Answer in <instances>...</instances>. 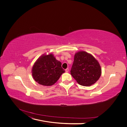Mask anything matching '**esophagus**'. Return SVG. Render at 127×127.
Segmentation results:
<instances>
[{
	"instance_id": "obj_1",
	"label": "esophagus",
	"mask_w": 127,
	"mask_h": 127,
	"mask_svg": "<svg viewBox=\"0 0 127 127\" xmlns=\"http://www.w3.org/2000/svg\"><path fill=\"white\" fill-rule=\"evenodd\" d=\"M68 71H69V69H68V68H66V69H65V71H66V72H68Z\"/></svg>"
}]
</instances>
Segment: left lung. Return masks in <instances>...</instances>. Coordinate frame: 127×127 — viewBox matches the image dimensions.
Segmentation results:
<instances>
[{"label": "left lung", "mask_w": 127, "mask_h": 127, "mask_svg": "<svg viewBox=\"0 0 127 127\" xmlns=\"http://www.w3.org/2000/svg\"><path fill=\"white\" fill-rule=\"evenodd\" d=\"M70 74L80 85L90 86L98 80L101 74V69L94 57L82 51L75 55Z\"/></svg>", "instance_id": "left-lung-1"}]
</instances>
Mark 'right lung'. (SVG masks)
Wrapping results in <instances>:
<instances>
[{"instance_id": "right-lung-1", "label": "right lung", "mask_w": 127, "mask_h": 127, "mask_svg": "<svg viewBox=\"0 0 127 127\" xmlns=\"http://www.w3.org/2000/svg\"><path fill=\"white\" fill-rule=\"evenodd\" d=\"M62 63L58 61L52 54L44 55L40 57L33 65L32 75L34 80L44 86L54 84L65 72Z\"/></svg>"}]
</instances>
